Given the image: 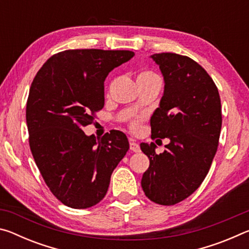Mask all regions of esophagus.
<instances>
[{
    "mask_svg": "<svg viewBox=\"0 0 249 249\" xmlns=\"http://www.w3.org/2000/svg\"><path fill=\"white\" fill-rule=\"evenodd\" d=\"M129 142H129V149L134 151V153H140V151H141L140 145H138L136 142H134V140H130Z\"/></svg>",
    "mask_w": 249,
    "mask_h": 249,
    "instance_id": "34e87169",
    "label": "esophagus"
}]
</instances>
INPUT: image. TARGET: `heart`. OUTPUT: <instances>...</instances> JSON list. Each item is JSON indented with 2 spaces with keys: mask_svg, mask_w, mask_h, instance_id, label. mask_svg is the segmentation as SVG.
<instances>
[{
  "mask_svg": "<svg viewBox=\"0 0 249 249\" xmlns=\"http://www.w3.org/2000/svg\"><path fill=\"white\" fill-rule=\"evenodd\" d=\"M155 78H159V77L156 73L151 72V71L146 70V71H142V72H141L137 75V82H144V81H147V80H151ZM141 122H142V117H135V119H132L129 121V127L133 130H138Z\"/></svg>",
  "mask_w": 249,
  "mask_h": 249,
  "instance_id": "heart-1",
  "label": "heart"
}]
</instances>
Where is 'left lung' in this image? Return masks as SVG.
Here are the masks:
<instances>
[{
	"label": "left lung",
	"mask_w": 249,
	"mask_h": 249,
	"mask_svg": "<svg viewBox=\"0 0 249 249\" xmlns=\"http://www.w3.org/2000/svg\"><path fill=\"white\" fill-rule=\"evenodd\" d=\"M165 79L159 107L150 119L151 138H169L157 155L154 142H142L149 168L142 178L146 196L174 205L191 196L210 170L222 127L221 99L209 73L187 56L154 53Z\"/></svg>",
	"instance_id": "left-lung-1"
}]
</instances>
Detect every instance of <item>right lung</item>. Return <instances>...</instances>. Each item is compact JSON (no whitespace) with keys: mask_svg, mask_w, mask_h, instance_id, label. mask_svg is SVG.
Segmentation results:
<instances>
[{"mask_svg":"<svg viewBox=\"0 0 249 249\" xmlns=\"http://www.w3.org/2000/svg\"><path fill=\"white\" fill-rule=\"evenodd\" d=\"M134 54L129 50H64L50 57L33 80L26 103L29 147L49 190L69 208L99 203L129 149L120 130L96 140L82 128L93 123L104 107L105 78Z\"/></svg>","mask_w":249,"mask_h":249,"instance_id":"obj_1","label":"right lung"}]
</instances>
